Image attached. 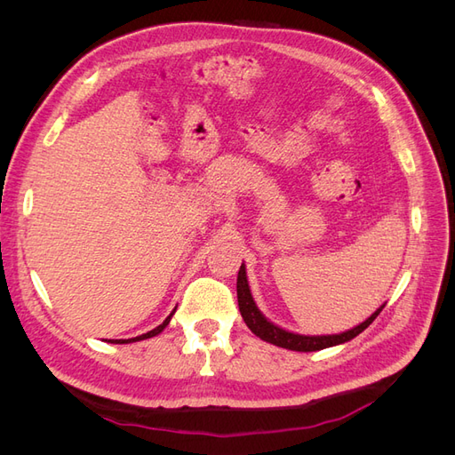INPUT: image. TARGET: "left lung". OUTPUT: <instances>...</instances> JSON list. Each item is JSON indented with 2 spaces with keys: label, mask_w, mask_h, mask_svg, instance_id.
Returning <instances> with one entry per match:
<instances>
[{
  "label": "left lung",
  "mask_w": 455,
  "mask_h": 455,
  "mask_svg": "<svg viewBox=\"0 0 455 455\" xmlns=\"http://www.w3.org/2000/svg\"><path fill=\"white\" fill-rule=\"evenodd\" d=\"M237 301H239V311H241L243 321L259 339L273 343V346H277V347H284V349H291V351H301V353L321 351V349L334 347V346H339V343H346V341L353 339L355 336H359L363 330H366L371 323H374L376 316L385 307V304H383L379 309L371 313L364 323H361L359 326H355L351 330H346V332H341V334L304 336V334L288 332V330L267 321L266 316L261 315V311L256 307L254 298L251 294L249 279H246L244 264H241V269H239V275H237Z\"/></svg>",
  "instance_id": "8db88e82"
}]
</instances>
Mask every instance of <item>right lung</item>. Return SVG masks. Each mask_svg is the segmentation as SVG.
<instances>
[{"label": "right lung", "mask_w": 455, "mask_h": 455, "mask_svg": "<svg viewBox=\"0 0 455 455\" xmlns=\"http://www.w3.org/2000/svg\"><path fill=\"white\" fill-rule=\"evenodd\" d=\"M176 311V309H174ZM174 311L167 316V319L163 321V324H159L157 328H154V330H149V332H146V334H142V336H136V338H131V339H108L109 343H132V341H140V339H148V338H154V336H157V334H161L163 330H164V326H167L169 323H171V319H172V315H174Z\"/></svg>", "instance_id": "obj_1"}]
</instances>
